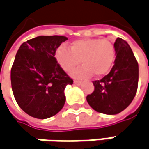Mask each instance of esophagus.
Masks as SVG:
<instances>
[{"label": "esophagus", "mask_w": 149, "mask_h": 149, "mask_svg": "<svg viewBox=\"0 0 149 149\" xmlns=\"http://www.w3.org/2000/svg\"><path fill=\"white\" fill-rule=\"evenodd\" d=\"M74 83L77 84V85H80L82 83V82L81 81H78V80H74Z\"/></svg>", "instance_id": "obj_1"}]
</instances>
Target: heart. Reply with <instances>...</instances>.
Instances as JSON below:
<instances>
[{"mask_svg": "<svg viewBox=\"0 0 149 149\" xmlns=\"http://www.w3.org/2000/svg\"><path fill=\"white\" fill-rule=\"evenodd\" d=\"M57 63L61 69L70 72L79 65L83 66L72 72V77L87 78L93 74L101 77L107 74L115 61L116 49L107 39H81L73 41L70 49L61 45L55 52Z\"/></svg>", "mask_w": 149, "mask_h": 149, "instance_id": "b5f03b06", "label": "heart"}]
</instances>
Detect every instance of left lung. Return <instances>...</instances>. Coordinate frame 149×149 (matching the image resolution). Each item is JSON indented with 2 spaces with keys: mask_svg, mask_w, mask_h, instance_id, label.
I'll return each instance as SVG.
<instances>
[{
  "mask_svg": "<svg viewBox=\"0 0 149 149\" xmlns=\"http://www.w3.org/2000/svg\"><path fill=\"white\" fill-rule=\"evenodd\" d=\"M116 60L109 74L93 81L94 90L87 96L88 104L97 112L116 115L134 99L138 84V63L127 41L117 38Z\"/></svg>",
  "mask_w": 149,
  "mask_h": 149,
  "instance_id": "left-lung-1",
  "label": "left lung"
}]
</instances>
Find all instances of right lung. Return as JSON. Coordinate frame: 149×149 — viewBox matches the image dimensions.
<instances>
[{
  "instance_id": "add662e5",
  "label": "right lung",
  "mask_w": 149,
  "mask_h": 149,
  "mask_svg": "<svg viewBox=\"0 0 149 149\" xmlns=\"http://www.w3.org/2000/svg\"><path fill=\"white\" fill-rule=\"evenodd\" d=\"M65 36H39L24 42L15 56L11 83L19 107L32 117L47 119L63 108L66 85L73 80L57 63L55 52Z\"/></svg>"
}]
</instances>
